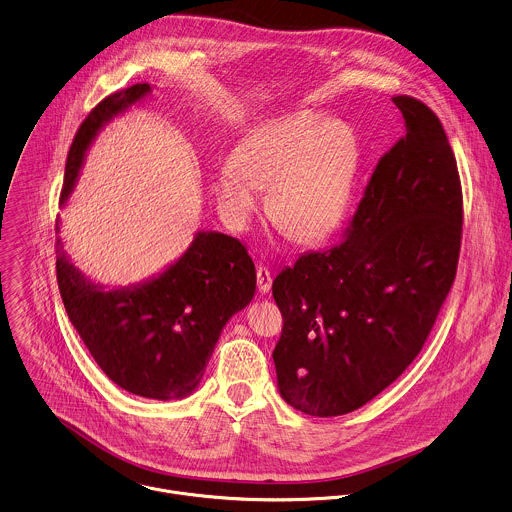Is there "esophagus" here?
<instances>
[{
	"mask_svg": "<svg viewBox=\"0 0 512 512\" xmlns=\"http://www.w3.org/2000/svg\"><path fill=\"white\" fill-rule=\"evenodd\" d=\"M257 285H259V291L265 295L271 291V285H273V275L267 267H259L257 269Z\"/></svg>",
	"mask_w": 512,
	"mask_h": 512,
	"instance_id": "esophagus-1",
	"label": "esophagus"
}]
</instances>
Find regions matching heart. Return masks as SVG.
Here are the masks:
<instances>
[{
  "instance_id": "obj_1",
  "label": "heart",
  "mask_w": 512,
  "mask_h": 512,
  "mask_svg": "<svg viewBox=\"0 0 512 512\" xmlns=\"http://www.w3.org/2000/svg\"><path fill=\"white\" fill-rule=\"evenodd\" d=\"M362 144L356 130L316 112H289L261 122L221 166L215 194L229 221L245 225L269 192V217L301 243L330 237L354 204Z\"/></svg>"
}]
</instances>
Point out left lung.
I'll use <instances>...</instances> for the list:
<instances>
[{
    "mask_svg": "<svg viewBox=\"0 0 512 512\" xmlns=\"http://www.w3.org/2000/svg\"><path fill=\"white\" fill-rule=\"evenodd\" d=\"M406 136L384 154L346 237L273 281L283 332L273 360L281 398L316 417L362 408L425 344L455 281L463 196L431 108L394 97Z\"/></svg>",
    "mask_w": 512,
    "mask_h": 512,
    "instance_id": "1",
    "label": "left lung"
}]
</instances>
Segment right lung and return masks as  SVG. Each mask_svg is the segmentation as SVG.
Wrapping results in <instances>:
<instances>
[{"instance_id":"right-lung-1","label":"right lung","mask_w":512,"mask_h":512,"mask_svg":"<svg viewBox=\"0 0 512 512\" xmlns=\"http://www.w3.org/2000/svg\"><path fill=\"white\" fill-rule=\"evenodd\" d=\"M150 93L148 83L132 85L106 97L85 118L67 156L61 207L99 132ZM57 283L69 320L104 374L134 396L168 402L200 386L223 326L251 303L257 275L235 237L198 231L162 273L112 289L85 277L57 239Z\"/></svg>"}]
</instances>
